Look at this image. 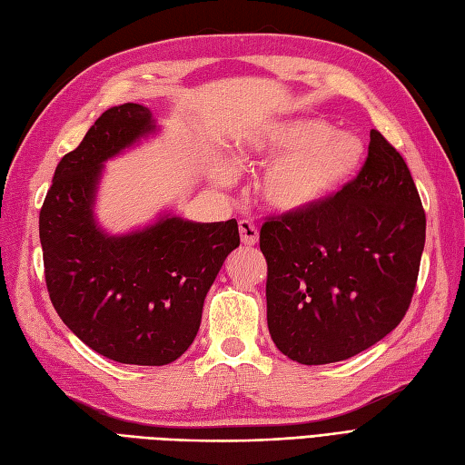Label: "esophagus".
<instances>
[{"mask_svg":"<svg viewBox=\"0 0 465 465\" xmlns=\"http://www.w3.org/2000/svg\"><path fill=\"white\" fill-rule=\"evenodd\" d=\"M239 231H241V239L246 246H254L259 242V229H256L254 223L251 221H241L239 223Z\"/></svg>","mask_w":465,"mask_h":465,"instance_id":"1","label":"esophagus"}]
</instances>
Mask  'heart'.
Wrapping results in <instances>:
<instances>
[{"mask_svg": "<svg viewBox=\"0 0 465 465\" xmlns=\"http://www.w3.org/2000/svg\"><path fill=\"white\" fill-rule=\"evenodd\" d=\"M364 157V147L352 133L330 131L318 119H282L264 125L239 145L244 164H268L259 191L278 213H302L332 197L352 179ZM232 167H223L219 179L229 183Z\"/></svg>", "mask_w": 465, "mask_h": 465, "instance_id": "heart-1", "label": "heart"}]
</instances>
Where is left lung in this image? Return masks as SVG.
<instances>
[{"label":"left lung","instance_id":"obj_1","mask_svg":"<svg viewBox=\"0 0 465 465\" xmlns=\"http://www.w3.org/2000/svg\"><path fill=\"white\" fill-rule=\"evenodd\" d=\"M424 242L426 213L408 164L372 129L362 169L334 197L262 224L276 348L318 366L380 342L408 312Z\"/></svg>","mask_w":465,"mask_h":465}]
</instances>
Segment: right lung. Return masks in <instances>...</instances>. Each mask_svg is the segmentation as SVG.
Segmentation results:
<instances>
[{"instance_id": "add662e5", "label": "right lung", "mask_w": 465, "mask_h": 465, "mask_svg": "<svg viewBox=\"0 0 465 465\" xmlns=\"http://www.w3.org/2000/svg\"><path fill=\"white\" fill-rule=\"evenodd\" d=\"M154 129L137 103L111 107L59 161L39 213L45 284L67 328L121 364L164 366L199 332L204 296L241 244L236 219L191 223L163 216L109 236L93 219L103 161Z\"/></svg>"}]
</instances>
